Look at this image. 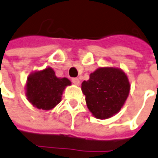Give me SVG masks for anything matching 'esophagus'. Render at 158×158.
Wrapping results in <instances>:
<instances>
[{
	"label": "esophagus",
	"instance_id": "34e87169",
	"mask_svg": "<svg viewBox=\"0 0 158 158\" xmlns=\"http://www.w3.org/2000/svg\"><path fill=\"white\" fill-rule=\"evenodd\" d=\"M72 81H73V83L76 85H79V84H80V80H79L78 78H73V79H72Z\"/></svg>",
	"mask_w": 158,
	"mask_h": 158
}]
</instances>
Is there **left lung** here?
Returning <instances> with one entry per match:
<instances>
[{"label":"left lung","instance_id":"1","mask_svg":"<svg viewBox=\"0 0 158 158\" xmlns=\"http://www.w3.org/2000/svg\"><path fill=\"white\" fill-rule=\"evenodd\" d=\"M131 85L124 71L115 67H99L81 85L89 110L98 119L117 114L129 96Z\"/></svg>","mask_w":158,"mask_h":158}]
</instances>
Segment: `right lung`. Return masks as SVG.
<instances>
[{"label":"right lung","instance_id":"1","mask_svg":"<svg viewBox=\"0 0 158 158\" xmlns=\"http://www.w3.org/2000/svg\"><path fill=\"white\" fill-rule=\"evenodd\" d=\"M71 81L66 78H58L54 71L48 67L36 71L27 77L26 96L36 108L51 110L61 101L62 94Z\"/></svg>","mask_w":158,"mask_h":158}]
</instances>
